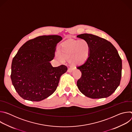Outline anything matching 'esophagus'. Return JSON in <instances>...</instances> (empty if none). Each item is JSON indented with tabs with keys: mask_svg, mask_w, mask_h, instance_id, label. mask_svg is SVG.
<instances>
[{
	"mask_svg": "<svg viewBox=\"0 0 132 132\" xmlns=\"http://www.w3.org/2000/svg\"><path fill=\"white\" fill-rule=\"evenodd\" d=\"M73 68H69L68 69V71L69 72H71L73 71Z\"/></svg>",
	"mask_w": 132,
	"mask_h": 132,
	"instance_id": "34e87169",
	"label": "esophagus"
}]
</instances>
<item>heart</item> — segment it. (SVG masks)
Returning <instances> with one entry per match:
<instances>
[{
	"mask_svg": "<svg viewBox=\"0 0 132 132\" xmlns=\"http://www.w3.org/2000/svg\"><path fill=\"white\" fill-rule=\"evenodd\" d=\"M90 49V45L86 40H70L62 44L60 51L56 53V57L62 62L66 59L74 65H80L88 60Z\"/></svg>",
	"mask_w": 132,
	"mask_h": 132,
	"instance_id": "obj_1",
	"label": "heart"
}]
</instances>
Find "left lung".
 I'll use <instances>...</instances> for the list:
<instances>
[{"label": "left lung", "mask_w": 132, "mask_h": 132, "mask_svg": "<svg viewBox=\"0 0 132 132\" xmlns=\"http://www.w3.org/2000/svg\"><path fill=\"white\" fill-rule=\"evenodd\" d=\"M90 45L88 60L77 69L81 77L77 82L80 91L92 99L107 98L120 84L122 60L113 44L98 36L84 33L77 36Z\"/></svg>", "instance_id": "8db88e82"}]
</instances>
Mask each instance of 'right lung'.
I'll return each mask as SVG.
<instances>
[{
    "instance_id": "1",
    "label": "right lung",
    "mask_w": 132,
    "mask_h": 132,
    "mask_svg": "<svg viewBox=\"0 0 132 132\" xmlns=\"http://www.w3.org/2000/svg\"><path fill=\"white\" fill-rule=\"evenodd\" d=\"M63 39L57 35L40 36L25 43L13 57L11 79L16 91L24 100H43L55 92L65 65L54 67L56 45Z\"/></svg>"
}]
</instances>
